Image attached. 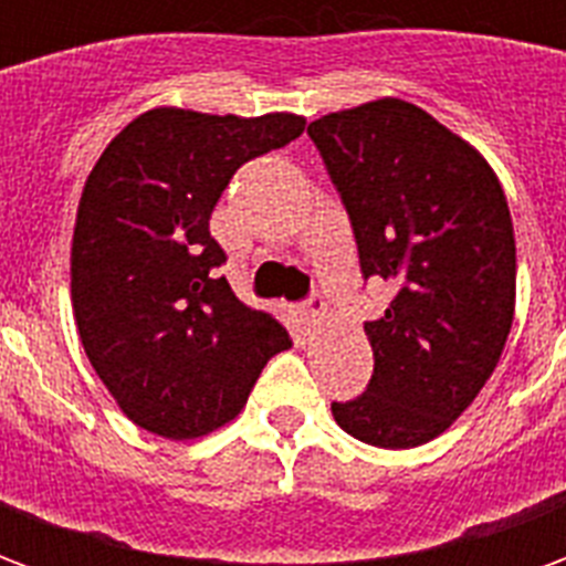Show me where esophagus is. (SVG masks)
Instances as JSON below:
<instances>
[{"instance_id":"1","label":"esophagus","mask_w":566,"mask_h":566,"mask_svg":"<svg viewBox=\"0 0 566 566\" xmlns=\"http://www.w3.org/2000/svg\"><path fill=\"white\" fill-rule=\"evenodd\" d=\"M296 318H300V324H303L308 333L318 331L321 321H324V303H321V296H312L306 306L296 308Z\"/></svg>"}]
</instances>
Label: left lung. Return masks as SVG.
<instances>
[{
    "instance_id": "obj_1",
    "label": "left lung",
    "mask_w": 566,
    "mask_h": 566,
    "mask_svg": "<svg viewBox=\"0 0 566 566\" xmlns=\"http://www.w3.org/2000/svg\"><path fill=\"white\" fill-rule=\"evenodd\" d=\"M355 227L360 270L397 287L367 321L373 379L333 418L360 442L446 433L497 367L515 315V233L497 172L424 108L381 96L308 124Z\"/></svg>"
}]
</instances>
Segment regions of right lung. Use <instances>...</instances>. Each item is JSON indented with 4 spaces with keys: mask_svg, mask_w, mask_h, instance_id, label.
<instances>
[{
    "mask_svg": "<svg viewBox=\"0 0 566 566\" xmlns=\"http://www.w3.org/2000/svg\"><path fill=\"white\" fill-rule=\"evenodd\" d=\"M306 117L206 115L160 105L108 142L81 190L72 312L96 376L133 424L197 439L233 421L260 369L291 348L263 308L218 279L211 211L251 157L284 148Z\"/></svg>",
    "mask_w": 566,
    "mask_h": 566,
    "instance_id": "add662e5",
    "label": "right lung"
}]
</instances>
